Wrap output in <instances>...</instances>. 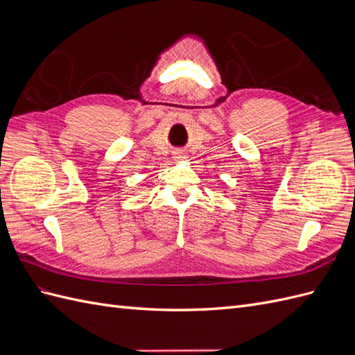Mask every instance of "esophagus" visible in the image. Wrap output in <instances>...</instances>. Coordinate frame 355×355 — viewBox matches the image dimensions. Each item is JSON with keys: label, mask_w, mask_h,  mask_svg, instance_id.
I'll return each instance as SVG.
<instances>
[{"label": "esophagus", "mask_w": 355, "mask_h": 355, "mask_svg": "<svg viewBox=\"0 0 355 355\" xmlns=\"http://www.w3.org/2000/svg\"><path fill=\"white\" fill-rule=\"evenodd\" d=\"M176 158H184V157H182V154H179Z\"/></svg>", "instance_id": "1"}]
</instances>
